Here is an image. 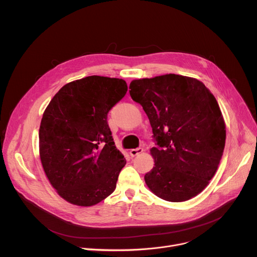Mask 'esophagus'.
Returning <instances> with one entry per match:
<instances>
[{
  "label": "esophagus",
  "instance_id": "obj_1",
  "mask_svg": "<svg viewBox=\"0 0 257 257\" xmlns=\"http://www.w3.org/2000/svg\"><path fill=\"white\" fill-rule=\"evenodd\" d=\"M143 150H144V148H142V147L134 148V149H131V150H130V155H131L132 157H136V156L140 155L141 153H143Z\"/></svg>",
  "mask_w": 257,
  "mask_h": 257
}]
</instances>
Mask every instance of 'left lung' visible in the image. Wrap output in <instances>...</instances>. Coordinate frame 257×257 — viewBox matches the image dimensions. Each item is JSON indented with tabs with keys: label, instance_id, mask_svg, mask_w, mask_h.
Returning <instances> with one entry per match:
<instances>
[{
	"label": "left lung",
	"instance_id": "1",
	"mask_svg": "<svg viewBox=\"0 0 257 257\" xmlns=\"http://www.w3.org/2000/svg\"><path fill=\"white\" fill-rule=\"evenodd\" d=\"M130 94L153 127L155 167L144 176L158 197L182 202L198 195L215 175L226 139L215 96L200 81L178 74L134 80Z\"/></svg>",
	"mask_w": 257,
	"mask_h": 257
}]
</instances>
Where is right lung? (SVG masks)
Returning <instances> with one entry per match:
<instances>
[{
  "instance_id": "right-lung-1",
  "label": "right lung",
  "mask_w": 257,
  "mask_h": 257,
  "mask_svg": "<svg viewBox=\"0 0 257 257\" xmlns=\"http://www.w3.org/2000/svg\"><path fill=\"white\" fill-rule=\"evenodd\" d=\"M126 91L121 79L90 75L64 85L45 109L39 128L41 164L69 203L91 206L114 192L126 161L115 146L108 113Z\"/></svg>"
}]
</instances>
